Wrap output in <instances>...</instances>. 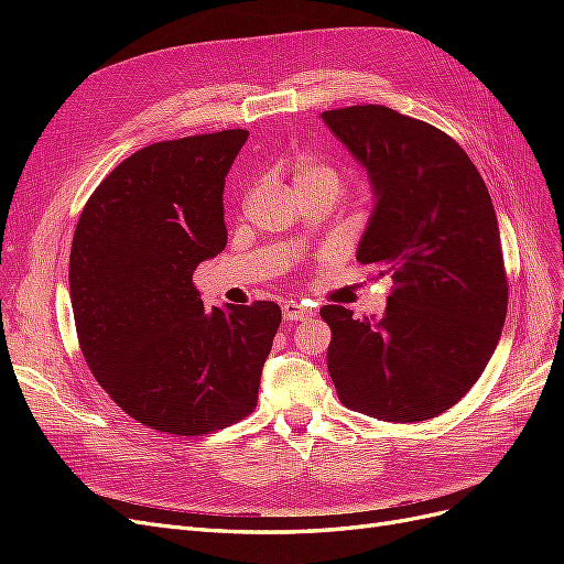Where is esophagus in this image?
<instances>
[{"instance_id":"1","label":"esophagus","mask_w":564,"mask_h":564,"mask_svg":"<svg viewBox=\"0 0 564 564\" xmlns=\"http://www.w3.org/2000/svg\"><path fill=\"white\" fill-rule=\"evenodd\" d=\"M311 313H313V311L308 308V305L296 303V301H286V303L282 305V315H284V319H289V322L305 319Z\"/></svg>"}]
</instances>
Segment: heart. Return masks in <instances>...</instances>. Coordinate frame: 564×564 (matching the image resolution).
<instances>
[{
	"label": "heart",
	"instance_id": "1",
	"mask_svg": "<svg viewBox=\"0 0 564 564\" xmlns=\"http://www.w3.org/2000/svg\"><path fill=\"white\" fill-rule=\"evenodd\" d=\"M292 185L299 197L329 195L338 197L348 185V172L317 155H299L292 164Z\"/></svg>",
	"mask_w": 564,
	"mask_h": 564
}]
</instances>
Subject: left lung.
I'll return each instance as SVG.
<instances>
[{
	"mask_svg": "<svg viewBox=\"0 0 564 564\" xmlns=\"http://www.w3.org/2000/svg\"><path fill=\"white\" fill-rule=\"evenodd\" d=\"M371 176L377 209L357 249L390 280L381 319L322 305L338 400L392 423L435 419L480 379L508 311L497 214L466 150L386 106L322 112Z\"/></svg>",
	"mask_w": 564,
	"mask_h": 564,
	"instance_id": "1",
	"label": "left lung"
}]
</instances>
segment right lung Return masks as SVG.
<instances>
[{"mask_svg":"<svg viewBox=\"0 0 564 564\" xmlns=\"http://www.w3.org/2000/svg\"><path fill=\"white\" fill-rule=\"evenodd\" d=\"M249 131L141 148L91 193L70 249L77 340L133 421L181 437L249 416L282 311H204L195 268L226 249L224 185Z\"/></svg>","mask_w":564,"mask_h":564,"instance_id":"1","label":"right lung"}]
</instances>
